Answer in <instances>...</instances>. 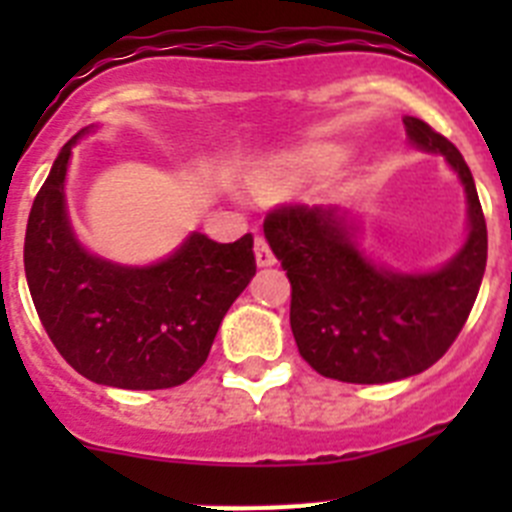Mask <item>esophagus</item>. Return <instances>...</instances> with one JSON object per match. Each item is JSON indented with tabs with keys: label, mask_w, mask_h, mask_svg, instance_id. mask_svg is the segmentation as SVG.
Wrapping results in <instances>:
<instances>
[{
	"label": "esophagus",
	"mask_w": 512,
	"mask_h": 512,
	"mask_svg": "<svg viewBox=\"0 0 512 512\" xmlns=\"http://www.w3.org/2000/svg\"><path fill=\"white\" fill-rule=\"evenodd\" d=\"M253 251H256V264H259V266H274V264H277V259H274V253H271L269 243H266L264 238H256V248H253Z\"/></svg>",
	"instance_id": "esophagus-1"
}]
</instances>
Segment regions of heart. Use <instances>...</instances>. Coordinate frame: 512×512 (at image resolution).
Here are the masks:
<instances>
[{
  "label": "heart",
  "instance_id": "obj_1",
  "mask_svg": "<svg viewBox=\"0 0 512 512\" xmlns=\"http://www.w3.org/2000/svg\"><path fill=\"white\" fill-rule=\"evenodd\" d=\"M343 161H346L343 148L330 146V143H315V146H305L279 158L271 169L253 174L251 182L259 192L277 194L302 182H310V179H318V176L333 174Z\"/></svg>",
  "mask_w": 512,
  "mask_h": 512
}]
</instances>
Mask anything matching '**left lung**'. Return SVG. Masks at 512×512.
Masks as SVG:
<instances>
[{"label":"left lung","instance_id":"8db88e82","mask_svg":"<svg viewBox=\"0 0 512 512\" xmlns=\"http://www.w3.org/2000/svg\"><path fill=\"white\" fill-rule=\"evenodd\" d=\"M410 146L441 153L467 194V238L433 271H397L366 256L359 217L338 205H289L264 220L292 284L289 325L318 374L387 384L436 364L467 323L487 266V225L467 161L451 140L405 115Z\"/></svg>","mask_w":512,"mask_h":512}]
</instances>
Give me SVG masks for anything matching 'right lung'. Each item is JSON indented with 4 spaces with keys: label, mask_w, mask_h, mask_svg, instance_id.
Returning <instances> with one entry per match:
<instances>
[{
    "label": "right lung",
    "mask_w": 512,
    "mask_h": 512,
    "mask_svg": "<svg viewBox=\"0 0 512 512\" xmlns=\"http://www.w3.org/2000/svg\"><path fill=\"white\" fill-rule=\"evenodd\" d=\"M61 148L27 217L25 277L58 354L81 377L117 390H166L207 361L225 312L256 274L253 235L215 243L189 233L146 266L107 261L76 238L66 174L76 140Z\"/></svg>",
    "instance_id": "add662e5"
}]
</instances>
